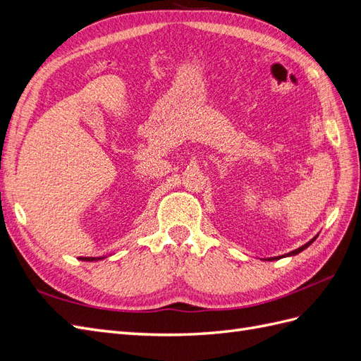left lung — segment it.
<instances>
[{
  "label": "left lung",
  "instance_id": "8db88e82",
  "mask_svg": "<svg viewBox=\"0 0 361 361\" xmlns=\"http://www.w3.org/2000/svg\"><path fill=\"white\" fill-rule=\"evenodd\" d=\"M314 239H316V236L312 239V241H309L307 244H304L302 247H300V248H297V250H293V251H290V253H288V255H285V256H279V257H269L268 260H277V259H281V257H286V256H295V255H298V253H301V251L302 250H305V248H307L313 241H314Z\"/></svg>",
  "mask_w": 361,
  "mask_h": 361
}]
</instances>
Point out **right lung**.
I'll list each match as a JSON object with an SVG mask.
<instances>
[{"label":"right lung","mask_w":361,"mask_h":361,"mask_svg":"<svg viewBox=\"0 0 361 361\" xmlns=\"http://www.w3.org/2000/svg\"><path fill=\"white\" fill-rule=\"evenodd\" d=\"M81 260H85V262H93V260H99V259H104V257H80Z\"/></svg>","instance_id":"add662e5"}]
</instances>
